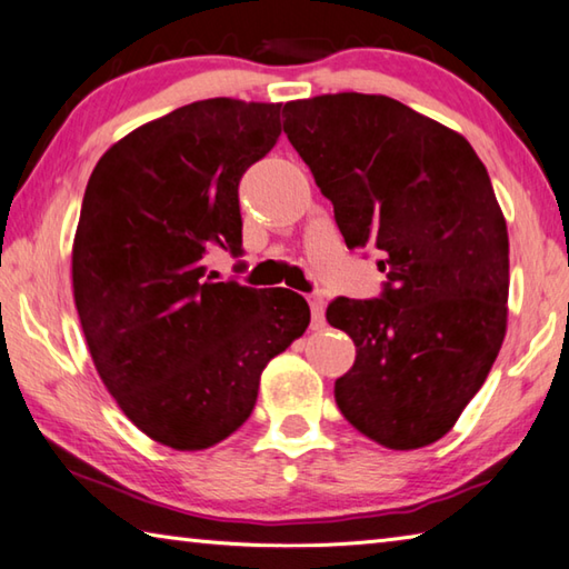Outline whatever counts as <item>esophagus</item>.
Masks as SVG:
<instances>
[{"instance_id": "1", "label": "esophagus", "mask_w": 569, "mask_h": 569, "mask_svg": "<svg viewBox=\"0 0 569 569\" xmlns=\"http://www.w3.org/2000/svg\"><path fill=\"white\" fill-rule=\"evenodd\" d=\"M308 303H311V316H313V330H318V328H323L326 326V318H323V308H326V301H323V296L320 293H311L308 296Z\"/></svg>"}]
</instances>
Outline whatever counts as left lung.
<instances>
[{
  "mask_svg": "<svg viewBox=\"0 0 569 569\" xmlns=\"http://www.w3.org/2000/svg\"><path fill=\"white\" fill-rule=\"evenodd\" d=\"M283 117L348 249L383 253L380 298L326 311L356 343L338 408L390 450L430 446L482 388L508 328V226L488 171L458 131L383 94L298 99Z\"/></svg>",
  "mask_w": 569,
  "mask_h": 569,
  "instance_id": "8db88e82",
  "label": "left lung"
}]
</instances>
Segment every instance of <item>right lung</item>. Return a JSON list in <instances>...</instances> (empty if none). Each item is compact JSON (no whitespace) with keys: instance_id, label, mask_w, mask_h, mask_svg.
<instances>
[{"instance_id":"obj_1","label":"right lung","mask_w":569,"mask_h":569,"mask_svg":"<svg viewBox=\"0 0 569 569\" xmlns=\"http://www.w3.org/2000/svg\"><path fill=\"white\" fill-rule=\"evenodd\" d=\"M281 137V104L203 99L133 129L91 171L71 283L99 378L133 426L206 450L249 420L268 360L311 311L288 288L216 281L241 256L239 181Z\"/></svg>"}]
</instances>
